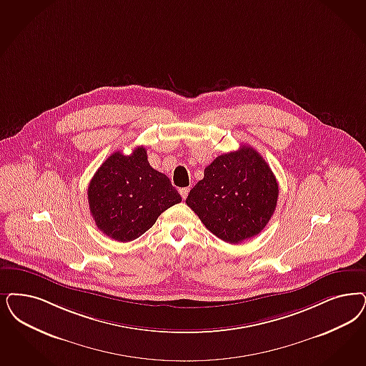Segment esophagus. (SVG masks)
<instances>
[{
  "label": "esophagus",
  "instance_id": "obj_1",
  "mask_svg": "<svg viewBox=\"0 0 366 366\" xmlns=\"http://www.w3.org/2000/svg\"><path fill=\"white\" fill-rule=\"evenodd\" d=\"M188 193H189V188H181V189H179V194H181V197H182L184 200L188 197Z\"/></svg>",
  "mask_w": 366,
  "mask_h": 366
}]
</instances>
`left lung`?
Instances as JSON below:
<instances>
[{
  "label": "left lung",
  "instance_id": "1",
  "mask_svg": "<svg viewBox=\"0 0 366 366\" xmlns=\"http://www.w3.org/2000/svg\"><path fill=\"white\" fill-rule=\"evenodd\" d=\"M277 197V179L269 164L259 152L243 144L205 167L187 204L217 238L240 243L265 228Z\"/></svg>",
  "mask_w": 366,
  "mask_h": 366
}]
</instances>
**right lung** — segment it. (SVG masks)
<instances>
[{
	"mask_svg": "<svg viewBox=\"0 0 366 366\" xmlns=\"http://www.w3.org/2000/svg\"><path fill=\"white\" fill-rule=\"evenodd\" d=\"M90 214L109 238L131 242L154 226L158 216L181 202L170 179L152 169L143 146L131 155L116 152L92 178L88 188Z\"/></svg>",
	"mask_w": 366,
	"mask_h": 366,
	"instance_id": "right-lung-1",
	"label": "right lung"
}]
</instances>
